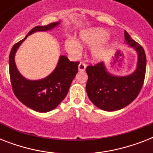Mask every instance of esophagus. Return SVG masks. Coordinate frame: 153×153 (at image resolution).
Here are the masks:
<instances>
[{
	"label": "esophagus",
	"mask_w": 153,
	"mask_h": 153,
	"mask_svg": "<svg viewBox=\"0 0 153 153\" xmlns=\"http://www.w3.org/2000/svg\"><path fill=\"white\" fill-rule=\"evenodd\" d=\"M86 64H84L82 62H80L79 65V71H84L86 70Z\"/></svg>",
	"instance_id": "esophagus-1"
}]
</instances>
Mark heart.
<instances>
[{
    "instance_id": "obj_1",
    "label": "heart",
    "mask_w": 153,
    "mask_h": 153,
    "mask_svg": "<svg viewBox=\"0 0 153 153\" xmlns=\"http://www.w3.org/2000/svg\"><path fill=\"white\" fill-rule=\"evenodd\" d=\"M109 36V33L107 31L101 28H94L81 35V43L86 47H93L98 45ZM65 48L67 52L71 55L76 56L80 53V46L79 43L74 39H67L65 42ZM106 50L103 47L97 48L92 51V56L95 60H100L104 57Z\"/></svg>"
}]
</instances>
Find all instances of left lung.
<instances>
[{
  "label": "left lung",
  "mask_w": 153,
  "mask_h": 153,
  "mask_svg": "<svg viewBox=\"0 0 153 153\" xmlns=\"http://www.w3.org/2000/svg\"><path fill=\"white\" fill-rule=\"evenodd\" d=\"M128 46L137 52V69L126 76H116L107 71L103 62L86 67L88 80L86 90L94 105L105 111H114L127 106L140 93L145 81L146 56L144 48L125 31Z\"/></svg>",
  "instance_id": "1"
}]
</instances>
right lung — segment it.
Wrapping results in <instances>:
<instances>
[{
	"label": "right lung",
	"instance_id": "add662e5",
	"mask_svg": "<svg viewBox=\"0 0 153 153\" xmlns=\"http://www.w3.org/2000/svg\"><path fill=\"white\" fill-rule=\"evenodd\" d=\"M59 25L54 22L32 28L25 39L14 44L9 55V74L16 97L26 106L35 111L46 113L55 109L67 96L73 79L78 73L79 62H71L61 55L54 71L40 80H28L18 71L15 54L18 48L29 35L39 31H48Z\"/></svg>",
	"mask_w": 153,
	"mask_h": 153
}]
</instances>
